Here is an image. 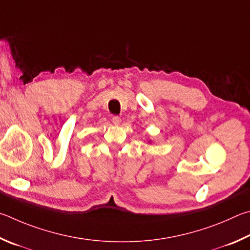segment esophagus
I'll use <instances>...</instances> for the list:
<instances>
[{
  "label": "esophagus",
  "mask_w": 250,
  "mask_h": 250,
  "mask_svg": "<svg viewBox=\"0 0 250 250\" xmlns=\"http://www.w3.org/2000/svg\"><path fill=\"white\" fill-rule=\"evenodd\" d=\"M121 122H122V120H121L120 116H113L112 117V123L114 125H120Z\"/></svg>",
  "instance_id": "obj_1"
}]
</instances>
